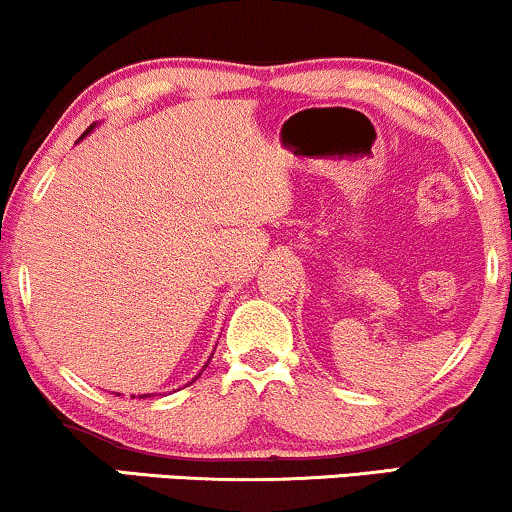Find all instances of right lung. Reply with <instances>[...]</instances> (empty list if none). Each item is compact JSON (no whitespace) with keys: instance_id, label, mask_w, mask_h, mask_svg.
I'll use <instances>...</instances> for the list:
<instances>
[{"instance_id":"add662e5","label":"right lung","mask_w":512,"mask_h":512,"mask_svg":"<svg viewBox=\"0 0 512 512\" xmlns=\"http://www.w3.org/2000/svg\"><path fill=\"white\" fill-rule=\"evenodd\" d=\"M93 127H96V125H91V127H88V129H86V132H84V134H81V137H79V139H84L88 132H93ZM144 397H149V395H142V399H144Z\"/></svg>"}]
</instances>
